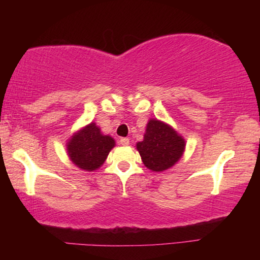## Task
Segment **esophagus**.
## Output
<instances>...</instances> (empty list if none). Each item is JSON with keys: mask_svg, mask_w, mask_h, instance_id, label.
Wrapping results in <instances>:
<instances>
[{"mask_svg": "<svg viewBox=\"0 0 260 260\" xmlns=\"http://www.w3.org/2000/svg\"><path fill=\"white\" fill-rule=\"evenodd\" d=\"M119 143L122 144V145H124V147H126V145H129V143H130V140L127 137H122L119 140Z\"/></svg>", "mask_w": 260, "mask_h": 260, "instance_id": "obj_1", "label": "esophagus"}]
</instances>
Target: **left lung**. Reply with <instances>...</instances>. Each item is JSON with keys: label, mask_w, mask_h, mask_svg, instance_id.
Here are the masks:
<instances>
[{"label": "left lung", "mask_w": 260, "mask_h": 260, "mask_svg": "<svg viewBox=\"0 0 260 260\" xmlns=\"http://www.w3.org/2000/svg\"><path fill=\"white\" fill-rule=\"evenodd\" d=\"M136 148L144 166L157 173L172 168L182 157L186 141L168 124L150 119L143 141L138 142Z\"/></svg>", "instance_id": "left-lung-1"}]
</instances>
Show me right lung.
I'll return each instance as SVG.
<instances>
[{
    "instance_id": "add662e5",
    "label": "right lung",
    "mask_w": 260,
    "mask_h": 260,
    "mask_svg": "<svg viewBox=\"0 0 260 260\" xmlns=\"http://www.w3.org/2000/svg\"><path fill=\"white\" fill-rule=\"evenodd\" d=\"M113 147L115 140L108 135H103L95 123H90L70 138L67 152L78 168L93 172L105 162Z\"/></svg>"
}]
</instances>
